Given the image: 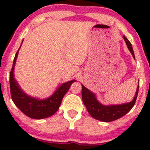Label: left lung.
I'll return each instance as SVG.
<instances>
[{"label": "left lung", "mask_w": 150, "mask_h": 150, "mask_svg": "<svg viewBox=\"0 0 150 150\" xmlns=\"http://www.w3.org/2000/svg\"><path fill=\"white\" fill-rule=\"evenodd\" d=\"M123 38L126 43L128 49L132 54L134 58L135 59L131 43L125 36H123ZM139 84L137 87L135 96L129 103L118 104V105L106 106L99 103L96 99L94 93H92L91 91L86 88L83 85H82V99L88 112L92 117L103 122L114 121L122 117L132 109L137 100V95L139 93Z\"/></svg>", "instance_id": "8db88e82"}]
</instances>
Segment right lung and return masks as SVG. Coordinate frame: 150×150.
Returning <instances> with one entry per match:
<instances>
[{"instance_id": "right-lung-1", "label": "right lung", "mask_w": 150, "mask_h": 150, "mask_svg": "<svg viewBox=\"0 0 150 150\" xmlns=\"http://www.w3.org/2000/svg\"><path fill=\"white\" fill-rule=\"evenodd\" d=\"M19 50L15 55L13 66L10 72V91L12 100L15 105L29 117L38 120L50 117L58 110L64 94L68 91L70 86L72 83L75 82V80L62 84V86L56 90L54 94L48 99L40 100L30 97L24 93L13 77V69Z\"/></svg>"}]
</instances>
